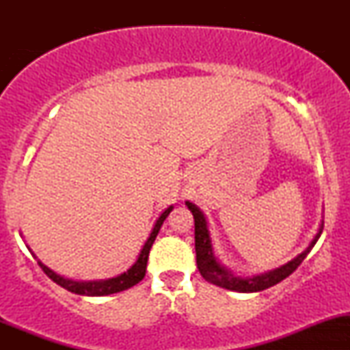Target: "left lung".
Returning <instances> with one entry per match:
<instances>
[{"label": "left lung", "instance_id": "1", "mask_svg": "<svg viewBox=\"0 0 350 350\" xmlns=\"http://www.w3.org/2000/svg\"><path fill=\"white\" fill-rule=\"evenodd\" d=\"M189 211L194 215V239H196V262H198V268L202 275V278L208 281V283L217 284L220 288H226V290L232 291H240V293H255V291H263L267 288L273 286V284L283 281L286 276H290L296 268L303 263V260L306 258L308 253L311 252V248L314 247V243L319 239L321 232H323V226L319 228V234L314 237L309 247L304 250L301 255L296 256L295 260H291L290 263H286L284 267L276 268L270 273H265V275L253 276V278H240V276H234L230 271L226 270L224 267H220L217 263L214 253H212V245L211 239H208V230L206 219H204V214L199 211L198 207L192 202H186Z\"/></svg>", "mask_w": 350, "mask_h": 350}]
</instances>
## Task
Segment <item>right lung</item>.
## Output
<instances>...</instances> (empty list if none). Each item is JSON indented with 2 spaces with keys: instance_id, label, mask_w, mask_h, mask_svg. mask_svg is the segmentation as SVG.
<instances>
[{
  "instance_id": "right-lung-1",
  "label": "right lung",
  "mask_w": 350,
  "mask_h": 350,
  "mask_svg": "<svg viewBox=\"0 0 350 350\" xmlns=\"http://www.w3.org/2000/svg\"><path fill=\"white\" fill-rule=\"evenodd\" d=\"M171 211H172V206L167 207L166 211H164L163 214L159 215V219L156 220V224H154V228H152L150 239H148L146 243H144L143 250H142V253H139L136 263L130 268V270L124 271L123 275L116 276V278H110V280H105V281H88V283H82V281H72V280L62 278V276L55 275V273L49 270V268L44 267L41 262H38L39 267L42 268V271L46 273V275L49 276V278L54 281V283H57L59 286L66 288L67 291L75 293V295L105 296V295H113V293H120V291L128 290V288L135 286L136 283H139V281L144 278V275H146L148 255H150V250H151L152 243H154V239H156V235H158L159 228H161L163 222L166 220V217L170 215Z\"/></svg>"
}]
</instances>
